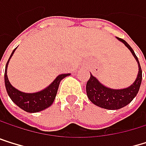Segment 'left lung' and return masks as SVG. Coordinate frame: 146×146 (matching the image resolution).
I'll return each mask as SVG.
<instances>
[{
  "mask_svg": "<svg viewBox=\"0 0 146 146\" xmlns=\"http://www.w3.org/2000/svg\"><path fill=\"white\" fill-rule=\"evenodd\" d=\"M116 38L130 50V52L137 61L138 66V72L135 81L128 88L113 89L104 86L102 83L98 80L97 78H95L92 74H90V78L87 82L86 87L88 97L94 105L98 106L100 108L110 110L122 109L130 103L138 93L142 81V69L134 51L123 39L118 37Z\"/></svg>",
  "mask_w": 146,
  "mask_h": 146,
  "instance_id": "obj_1",
  "label": "left lung"
}]
</instances>
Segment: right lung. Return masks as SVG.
<instances>
[{"label":"right lung","instance_id":"right-lung-1","mask_svg":"<svg viewBox=\"0 0 146 146\" xmlns=\"http://www.w3.org/2000/svg\"><path fill=\"white\" fill-rule=\"evenodd\" d=\"M16 48L12 52L8 62L6 64V68H5V74H4V80H5V87H6L7 93L9 96L12 100L14 103H15L18 107L23 110L26 112L29 113H36L42 111L51 106L54 99L56 97V94L58 89V86L60 81L64 78L70 75V74H63L57 76V78L50 84V85L45 88L44 89L38 91L36 93H24L18 89L14 88L8 78L7 75V70L8 66L9 63V60L13 56Z\"/></svg>","mask_w":146,"mask_h":146}]
</instances>
